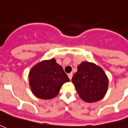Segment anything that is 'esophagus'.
<instances>
[{
	"label": "esophagus",
	"mask_w": 128,
	"mask_h": 128,
	"mask_svg": "<svg viewBox=\"0 0 128 128\" xmlns=\"http://www.w3.org/2000/svg\"><path fill=\"white\" fill-rule=\"evenodd\" d=\"M68 78H70V80H71L72 78V73L68 74Z\"/></svg>",
	"instance_id": "obj_1"
}]
</instances>
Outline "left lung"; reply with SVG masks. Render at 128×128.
<instances>
[{
    "instance_id": "obj_1",
    "label": "left lung",
    "mask_w": 128,
    "mask_h": 128,
    "mask_svg": "<svg viewBox=\"0 0 128 128\" xmlns=\"http://www.w3.org/2000/svg\"><path fill=\"white\" fill-rule=\"evenodd\" d=\"M79 97L86 102L102 100L107 92L108 78L101 67L94 63L82 62L72 78Z\"/></svg>"
}]
</instances>
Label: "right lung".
<instances>
[{
	"mask_svg": "<svg viewBox=\"0 0 128 128\" xmlns=\"http://www.w3.org/2000/svg\"><path fill=\"white\" fill-rule=\"evenodd\" d=\"M29 85L34 95L42 100H50L59 94L64 83L70 81L64 69L55 58L42 60L30 69Z\"/></svg>",
	"mask_w": 128,
	"mask_h": 128,
	"instance_id": "obj_1",
	"label": "right lung"
}]
</instances>
